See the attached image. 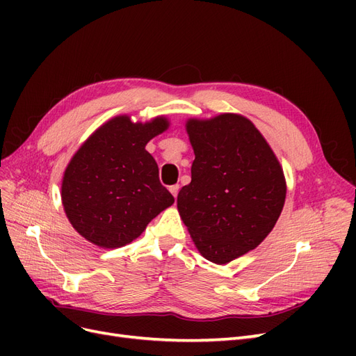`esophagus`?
Listing matches in <instances>:
<instances>
[{"label":"esophagus","instance_id":"obj_1","mask_svg":"<svg viewBox=\"0 0 356 356\" xmlns=\"http://www.w3.org/2000/svg\"><path fill=\"white\" fill-rule=\"evenodd\" d=\"M169 191L172 193V196H174V197L177 199V196H178V191H179V186H178V184H175V186H170V187H169Z\"/></svg>","mask_w":356,"mask_h":356}]
</instances>
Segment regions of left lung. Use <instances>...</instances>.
<instances>
[{"label":"left lung","mask_w":356,"mask_h":356,"mask_svg":"<svg viewBox=\"0 0 356 356\" xmlns=\"http://www.w3.org/2000/svg\"><path fill=\"white\" fill-rule=\"evenodd\" d=\"M195 152L191 182L177 199L197 251L227 264L260 245L282 212L286 181L281 163L254 123L224 113L186 123Z\"/></svg>","instance_id":"1"}]
</instances>
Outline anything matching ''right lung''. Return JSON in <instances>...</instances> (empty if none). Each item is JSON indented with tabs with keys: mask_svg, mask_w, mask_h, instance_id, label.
<instances>
[{
	"mask_svg": "<svg viewBox=\"0 0 356 356\" xmlns=\"http://www.w3.org/2000/svg\"><path fill=\"white\" fill-rule=\"evenodd\" d=\"M165 115L132 122L115 115L99 126L71 157L60 197L72 227L99 248H120L174 203L160 184L159 166L145 145L168 131Z\"/></svg>",
	"mask_w": 356,
	"mask_h": 356,
	"instance_id": "obj_1",
	"label": "right lung"
}]
</instances>
